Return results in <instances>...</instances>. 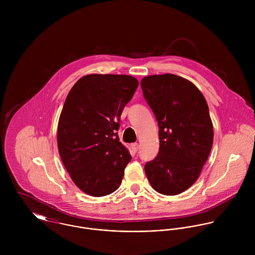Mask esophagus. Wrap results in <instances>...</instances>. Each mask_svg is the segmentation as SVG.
I'll return each mask as SVG.
<instances>
[{
  "label": "esophagus",
  "mask_w": 255,
  "mask_h": 255,
  "mask_svg": "<svg viewBox=\"0 0 255 255\" xmlns=\"http://www.w3.org/2000/svg\"><path fill=\"white\" fill-rule=\"evenodd\" d=\"M130 147H131L133 152H137V150L139 148V144L138 143H132V144H130Z\"/></svg>",
  "instance_id": "esophagus-1"
}]
</instances>
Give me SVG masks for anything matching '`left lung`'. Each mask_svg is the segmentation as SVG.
<instances>
[{
    "instance_id": "obj_1",
    "label": "left lung",
    "mask_w": 255,
    "mask_h": 255,
    "mask_svg": "<svg viewBox=\"0 0 255 255\" xmlns=\"http://www.w3.org/2000/svg\"><path fill=\"white\" fill-rule=\"evenodd\" d=\"M140 85L160 140L158 155L145 164L146 177L157 192L180 194L197 181L212 148L207 102L191 81L176 74L148 75Z\"/></svg>"
}]
</instances>
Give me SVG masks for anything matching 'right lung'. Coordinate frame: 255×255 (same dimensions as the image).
Here are the masks:
<instances>
[{"instance_id": "add662e5", "label": "right lung", "mask_w": 255, "mask_h": 255, "mask_svg": "<svg viewBox=\"0 0 255 255\" xmlns=\"http://www.w3.org/2000/svg\"><path fill=\"white\" fill-rule=\"evenodd\" d=\"M137 86L130 75L91 73L79 78L67 96L58 123V149L73 182L88 195H108L122 183L131 156L117 130Z\"/></svg>"}]
</instances>
